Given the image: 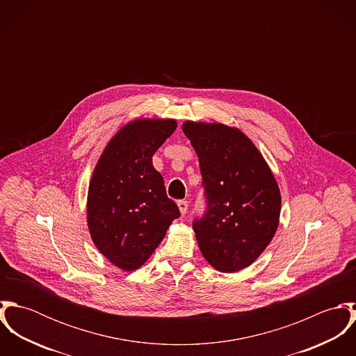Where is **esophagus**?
Masks as SVG:
<instances>
[{
	"label": "esophagus",
	"mask_w": 356,
	"mask_h": 356,
	"mask_svg": "<svg viewBox=\"0 0 356 356\" xmlns=\"http://www.w3.org/2000/svg\"><path fill=\"white\" fill-rule=\"evenodd\" d=\"M177 204H178L179 212H181L182 215H185V213H186V211H188V205H189V203H188L186 200H179Z\"/></svg>",
	"instance_id": "1"
}]
</instances>
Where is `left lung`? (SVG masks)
Here are the masks:
<instances>
[{
    "label": "left lung",
    "instance_id": "obj_1",
    "mask_svg": "<svg viewBox=\"0 0 356 356\" xmlns=\"http://www.w3.org/2000/svg\"><path fill=\"white\" fill-rule=\"evenodd\" d=\"M199 156L207 212L193 230L204 259L218 271L236 273L263 254L280 223L275 177L240 129L223 123H182Z\"/></svg>",
    "mask_w": 356,
    "mask_h": 356
}]
</instances>
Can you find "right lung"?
I'll list each match as a JSON object with an SVG mask.
<instances>
[{"mask_svg":"<svg viewBox=\"0 0 356 356\" xmlns=\"http://www.w3.org/2000/svg\"><path fill=\"white\" fill-rule=\"evenodd\" d=\"M175 129V119L138 118L126 123L108 141L92 174L89 233L99 252L123 271L141 267L181 215L152 164L153 154Z\"/></svg>","mask_w":356,"mask_h":356,"instance_id":"obj_1","label":"right lung"}]
</instances>
